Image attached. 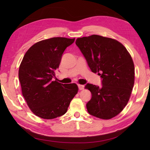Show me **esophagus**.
I'll use <instances>...</instances> for the list:
<instances>
[{
    "label": "esophagus",
    "mask_w": 150,
    "mask_h": 150,
    "mask_svg": "<svg viewBox=\"0 0 150 150\" xmlns=\"http://www.w3.org/2000/svg\"><path fill=\"white\" fill-rule=\"evenodd\" d=\"M78 87H79V90H83V89L84 88V85H82V84H79L78 85Z\"/></svg>",
    "instance_id": "1"
}]
</instances>
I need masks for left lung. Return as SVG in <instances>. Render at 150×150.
I'll use <instances>...</instances> for the list:
<instances>
[{
  "mask_svg": "<svg viewBox=\"0 0 150 150\" xmlns=\"http://www.w3.org/2000/svg\"><path fill=\"white\" fill-rule=\"evenodd\" d=\"M102 86L87 84L91 93L88 113L102 119L117 116L126 106L134 85L135 68L131 55L122 44L97 35L78 38L75 42Z\"/></svg>",
  "mask_w": 150,
  "mask_h": 150,
  "instance_id": "obj_1",
  "label": "left lung"
}]
</instances>
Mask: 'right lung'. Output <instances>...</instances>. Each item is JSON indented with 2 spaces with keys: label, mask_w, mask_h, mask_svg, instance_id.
Listing matches in <instances>:
<instances>
[{
  "label": "right lung",
  "mask_w": 150,
  "mask_h": 150,
  "mask_svg": "<svg viewBox=\"0 0 150 150\" xmlns=\"http://www.w3.org/2000/svg\"><path fill=\"white\" fill-rule=\"evenodd\" d=\"M75 39L53 37L39 41L28 50L18 70L22 95L35 115L52 119L66 113L78 92L75 83L54 81L62 54Z\"/></svg>",
  "instance_id": "1"
}]
</instances>
